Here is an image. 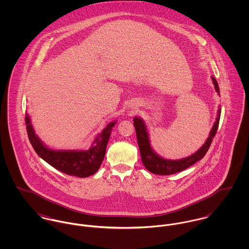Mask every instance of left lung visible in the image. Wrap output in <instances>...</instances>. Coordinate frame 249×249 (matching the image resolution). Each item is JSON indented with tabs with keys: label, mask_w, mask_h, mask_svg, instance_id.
Listing matches in <instances>:
<instances>
[{
	"label": "left lung",
	"mask_w": 249,
	"mask_h": 249,
	"mask_svg": "<svg viewBox=\"0 0 249 249\" xmlns=\"http://www.w3.org/2000/svg\"><path fill=\"white\" fill-rule=\"evenodd\" d=\"M212 79H213L215 91L219 94V88H218L217 81L215 80L214 77H212ZM219 118H220V109H218L215 123L213 124V128L210 132V135H209L207 141L196 153H194L190 157H187V158H184L181 160H167V159H164V158L158 156L151 149L149 139H148V134L146 131V127L143 124V121L138 117H135L133 119V122H134L133 124L135 126L137 142L139 145L142 162L144 168L148 172H150L154 175L170 176V175L179 173L181 171H184V170L188 169L189 167L193 166L194 164H196L197 161L202 159L204 157V155L207 153V151L212 143V141H213V137L216 133L218 124H219Z\"/></svg>",
	"instance_id": "obj_1"
}]
</instances>
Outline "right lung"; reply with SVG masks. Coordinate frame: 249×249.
Masks as SVG:
<instances>
[{
    "mask_svg": "<svg viewBox=\"0 0 249 249\" xmlns=\"http://www.w3.org/2000/svg\"><path fill=\"white\" fill-rule=\"evenodd\" d=\"M27 132L36 153L59 172L77 178H87L98 172L107 151V142L116 122L110 123L87 150H53L45 146L35 133L30 117L26 116Z\"/></svg>",
    "mask_w": 249,
    "mask_h": 249,
    "instance_id": "obj_1",
    "label": "right lung"
}]
</instances>
